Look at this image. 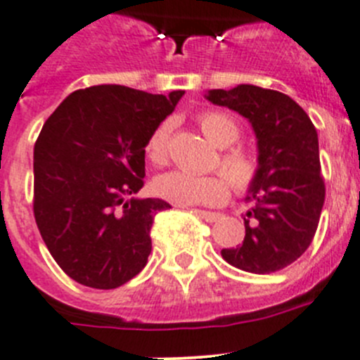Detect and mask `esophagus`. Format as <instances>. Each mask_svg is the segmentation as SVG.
<instances>
[{
  "mask_svg": "<svg viewBox=\"0 0 360 360\" xmlns=\"http://www.w3.org/2000/svg\"><path fill=\"white\" fill-rule=\"evenodd\" d=\"M197 213H199L200 217H202L204 220H206V222H217V220H219V213H215V212H204V210H195Z\"/></svg>",
  "mask_w": 360,
  "mask_h": 360,
  "instance_id": "34e87169",
  "label": "esophagus"
}]
</instances>
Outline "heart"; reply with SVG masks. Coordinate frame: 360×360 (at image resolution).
Segmentation results:
<instances>
[{
  "mask_svg": "<svg viewBox=\"0 0 360 360\" xmlns=\"http://www.w3.org/2000/svg\"><path fill=\"white\" fill-rule=\"evenodd\" d=\"M202 134L217 145L226 148L220 154L219 167L229 177L228 184L220 174L195 176L183 170L163 174L154 179V192L177 206H217L229 195V184L238 193L249 192L260 176V163L251 152L240 147H231L240 140V127L231 116L220 111H206L197 116ZM170 131L172 124L163 122L158 125L145 141V156L154 167H165L170 160Z\"/></svg>",
  "mask_w": 360,
  "mask_h": 360,
  "instance_id": "heart-1",
  "label": "heart"
}]
</instances>
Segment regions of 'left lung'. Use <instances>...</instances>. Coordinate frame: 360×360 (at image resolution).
Wrapping results in <instances>:
<instances>
[{
    "label": "left lung",
    "instance_id": "obj_1",
    "mask_svg": "<svg viewBox=\"0 0 360 360\" xmlns=\"http://www.w3.org/2000/svg\"><path fill=\"white\" fill-rule=\"evenodd\" d=\"M206 98L248 118L258 140L260 176L245 195L251 208L244 242L222 249V258L248 273H276L309 249L321 217L325 181L316 127L290 96L274 89L240 84L212 89Z\"/></svg>",
    "mask_w": 360,
    "mask_h": 360
}]
</instances>
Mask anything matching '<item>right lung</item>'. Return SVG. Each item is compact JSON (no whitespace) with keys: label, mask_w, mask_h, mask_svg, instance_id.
Returning <instances> with one entry per match:
<instances>
[{"label":"right lung","mask_w":360,"mask_h":360,"mask_svg":"<svg viewBox=\"0 0 360 360\" xmlns=\"http://www.w3.org/2000/svg\"><path fill=\"white\" fill-rule=\"evenodd\" d=\"M168 96L103 84L71 93L44 122L34 147V217L64 273L93 289H116L152 251L161 199L143 186L145 141L176 109Z\"/></svg>","instance_id":"right-lung-1"}]
</instances>
